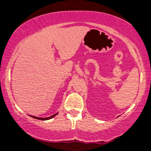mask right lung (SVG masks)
<instances>
[{
    "label": "right lung",
    "instance_id": "right-lung-1",
    "mask_svg": "<svg viewBox=\"0 0 151 151\" xmlns=\"http://www.w3.org/2000/svg\"><path fill=\"white\" fill-rule=\"evenodd\" d=\"M57 113H55V114L51 115V116L50 117H45V118H42V117H36V116H32V115H31V117H34V118L35 119H40V120H47V119H49L51 118H52V117H53L55 116V115H56Z\"/></svg>",
    "mask_w": 151,
    "mask_h": 151
}]
</instances>
